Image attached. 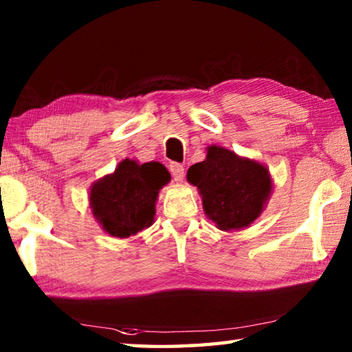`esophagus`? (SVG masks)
I'll use <instances>...</instances> for the list:
<instances>
[{"label": "esophagus", "mask_w": 352, "mask_h": 352, "mask_svg": "<svg viewBox=\"0 0 352 352\" xmlns=\"http://www.w3.org/2000/svg\"><path fill=\"white\" fill-rule=\"evenodd\" d=\"M169 170H170V174H172V177H174L175 182H178V183L183 182L184 168H183L180 163H170L169 164Z\"/></svg>", "instance_id": "obj_1"}]
</instances>
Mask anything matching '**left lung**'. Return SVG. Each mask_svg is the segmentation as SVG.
<instances>
[{"label":"left lung","mask_w":352,"mask_h":352,"mask_svg":"<svg viewBox=\"0 0 352 352\" xmlns=\"http://www.w3.org/2000/svg\"><path fill=\"white\" fill-rule=\"evenodd\" d=\"M206 151L205 162L188 170V182L197 186L205 214L223 231L252 225L272 194L269 169L220 146Z\"/></svg>","instance_id":"obj_1"}]
</instances>
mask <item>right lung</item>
Returning a JSON list of instances; mask_svg holds the SVG:
<instances>
[{
	"mask_svg": "<svg viewBox=\"0 0 352 352\" xmlns=\"http://www.w3.org/2000/svg\"><path fill=\"white\" fill-rule=\"evenodd\" d=\"M170 180L162 163L138 164L122 160L115 172L94 182L90 206L102 230L113 237H129L153 223L158 192Z\"/></svg>",
	"mask_w": 352,
	"mask_h": 352,
	"instance_id": "right-lung-1",
	"label": "right lung"
}]
</instances>
